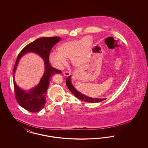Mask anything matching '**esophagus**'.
<instances>
[{
	"label": "esophagus",
	"instance_id": "esophagus-1",
	"mask_svg": "<svg viewBox=\"0 0 148 148\" xmlns=\"http://www.w3.org/2000/svg\"><path fill=\"white\" fill-rule=\"evenodd\" d=\"M64 75L65 76V77H69L71 75V73L68 71H64L63 73Z\"/></svg>",
	"mask_w": 148,
	"mask_h": 148
}]
</instances>
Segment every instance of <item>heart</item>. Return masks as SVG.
<instances>
[{"label":"heart","instance_id":"obj_1","mask_svg":"<svg viewBox=\"0 0 148 148\" xmlns=\"http://www.w3.org/2000/svg\"><path fill=\"white\" fill-rule=\"evenodd\" d=\"M92 44L93 40L90 36L78 40L64 42L58 47L57 52L50 53V62L56 68L61 69L66 62V59L71 58V63L74 66H80L92 49Z\"/></svg>","mask_w":148,"mask_h":148}]
</instances>
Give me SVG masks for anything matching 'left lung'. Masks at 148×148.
Returning <instances> with one entry per match:
<instances>
[{
    "label": "left lung",
    "instance_id": "obj_1",
    "mask_svg": "<svg viewBox=\"0 0 148 148\" xmlns=\"http://www.w3.org/2000/svg\"><path fill=\"white\" fill-rule=\"evenodd\" d=\"M66 84L68 89L77 99L84 101L85 102H88V103H99L100 101H102L104 100H106V98H90L89 97H87L86 95H85L84 94H82L81 92H78L77 90L74 88V86L73 85L71 82V75H70L69 77H68L66 79Z\"/></svg>",
    "mask_w": 148,
    "mask_h": 148
}]
</instances>
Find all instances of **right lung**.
Returning a JSON list of instances; mask_svg holds the SVG:
<instances>
[{
    "label": "right lung",
    "instance_id": "obj_1",
    "mask_svg": "<svg viewBox=\"0 0 148 148\" xmlns=\"http://www.w3.org/2000/svg\"><path fill=\"white\" fill-rule=\"evenodd\" d=\"M60 39L61 38L58 36L40 38L25 46L18 56L13 74L14 92L18 104L28 112L36 113L42 109L46 103L47 91L50 79L56 74L62 73L61 71L50 66L49 59L50 50ZM27 52L38 54L45 61V73L39 84L28 91L23 90L16 84L14 80V74L18 62L21 57Z\"/></svg>",
    "mask_w": 148,
    "mask_h": 148
}]
</instances>
